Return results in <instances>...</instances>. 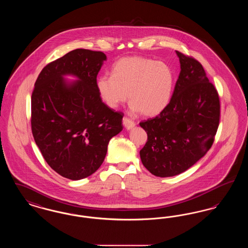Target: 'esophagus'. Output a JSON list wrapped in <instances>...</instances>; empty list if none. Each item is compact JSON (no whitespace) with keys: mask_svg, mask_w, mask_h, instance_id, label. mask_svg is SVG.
<instances>
[{"mask_svg":"<svg viewBox=\"0 0 248 248\" xmlns=\"http://www.w3.org/2000/svg\"><path fill=\"white\" fill-rule=\"evenodd\" d=\"M123 124H124V127L128 130L132 129L136 125V123L133 120L127 118V117H124V118L123 119Z\"/></svg>","mask_w":248,"mask_h":248,"instance_id":"obj_1","label":"esophagus"}]
</instances>
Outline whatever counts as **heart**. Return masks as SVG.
Listing matches in <instances>:
<instances>
[{"mask_svg":"<svg viewBox=\"0 0 248 248\" xmlns=\"http://www.w3.org/2000/svg\"><path fill=\"white\" fill-rule=\"evenodd\" d=\"M174 87L171 68L162 61L145 57H126L112 66L111 75L96 80V90L107 107L115 108L126 100L144 116L160 114L170 102Z\"/></svg>","mask_w":248,"mask_h":248,"instance_id":"1","label":"heart"}]
</instances>
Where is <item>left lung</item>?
<instances>
[{"label":"left lung","mask_w":248,"mask_h":248,"mask_svg":"<svg viewBox=\"0 0 248 248\" xmlns=\"http://www.w3.org/2000/svg\"><path fill=\"white\" fill-rule=\"evenodd\" d=\"M180 73L169 104L156 117L140 123L148 140L143 165L156 177H173L209 151L219 124L218 93L198 60L176 51Z\"/></svg>","instance_id":"left-lung-1"}]
</instances>
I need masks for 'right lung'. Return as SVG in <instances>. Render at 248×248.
<instances>
[{"label":"right lung","instance_id":"right-lung-1","mask_svg":"<svg viewBox=\"0 0 248 248\" xmlns=\"http://www.w3.org/2000/svg\"><path fill=\"white\" fill-rule=\"evenodd\" d=\"M106 55L75 49L47 64L31 94V131L49 166L79 180L102 165L109 140L123 130V112L107 107L96 90ZM79 80L67 83L64 75Z\"/></svg>","mask_w":248,"mask_h":248}]
</instances>
